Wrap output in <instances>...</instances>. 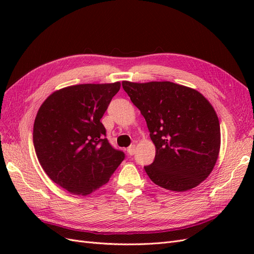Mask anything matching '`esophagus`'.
<instances>
[{
    "mask_svg": "<svg viewBox=\"0 0 254 254\" xmlns=\"http://www.w3.org/2000/svg\"><path fill=\"white\" fill-rule=\"evenodd\" d=\"M127 152H128L129 156H133L134 152H135V145L129 146V147L127 148Z\"/></svg>",
    "mask_w": 254,
    "mask_h": 254,
    "instance_id": "obj_1",
    "label": "esophagus"
}]
</instances>
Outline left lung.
<instances>
[{
    "label": "left lung",
    "instance_id": "1",
    "mask_svg": "<svg viewBox=\"0 0 254 254\" xmlns=\"http://www.w3.org/2000/svg\"><path fill=\"white\" fill-rule=\"evenodd\" d=\"M122 86L156 146L155 160L144 166L150 180L177 193L196 188L219 155L220 126L213 106L200 92L171 81H123Z\"/></svg>",
    "mask_w": 254,
    "mask_h": 254
}]
</instances>
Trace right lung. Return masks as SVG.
I'll return each instance as SVG.
<instances>
[{
  "mask_svg": "<svg viewBox=\"0 0 254 254\" xmlns=\"http://www.w3.org/2000/svg\"><path fill=\"white\" fill-rule=\"evenodd\" d=\"M121 82L60 89L41 105L33 140L44 172L72 195L87 196L109 181L125 155L106 139L101 119Z\"/></svg>",
  "mask_w": 254,
  "mask_h": 254,
  "instance_id": "obj_1",
  "label": "right lung"
}]
</instances>
